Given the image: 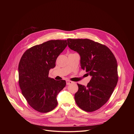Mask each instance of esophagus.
I'll list each match as a JSON object with an SVG mask.
<instances>
[{
  "instance_id": "esophagus-1",
  "label": "esophagus",
  "mask_w": 134,
  "mask_h": 134,
  "mask_svg": "<svg viewBox=\"0 0 134 134\" xmlns=\"http://www.w3.org/2000/svg\"><path fill=\"white\" fill-rule=\"evenodd\" d=\"M72 83H73V82H71V81H68V80L66 81V84H67V85H69V84H72Z\"/></svg>"
}]
</instances>
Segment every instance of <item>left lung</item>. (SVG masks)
I'll return each mask as SVG.
<instances>
[{"instance_id":"1","label":"left lung","mask_w":134,"mask_h":134,"mask_svg":"<svg viewBox=\"0 0 134 134\" xmlns=\"http://www.w3.org/2000/svg\"><path fill=\"white\" fill-rule=\"evenodd\" d=\"M69 48L81 57V66L91 76L87 86L77 84V105L87 112L100 109L108 101L118 80L115 57L105 46L90 39H68Z\"/></svg>"}]
</instances>
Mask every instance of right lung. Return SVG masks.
Wrapping results in <instances>:
<instances>
[{"label":"right lung","instance_id":"1","mask_svg":"<svg viewBox=\"0 0 134 134\" xmlns=\"http://www.w3.org/2000/svg\"><path fill=\"white\" fill-rule=\"evenodd\" d=\"M67 46V40H50L27 50L18 65L19 85L29 105L42 113L54 109L57 96L65 87V80L49 77L57 57Z\"/></svg>","mask_w":134,"mask_h":134}]
</instances>
